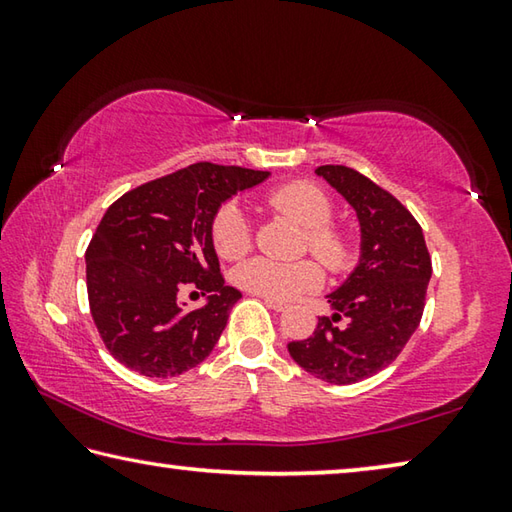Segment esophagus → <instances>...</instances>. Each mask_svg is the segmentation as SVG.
Here are the masks:
<instances>
[{
    "instance_id": "obj_1",
    "label": "esophagus",
    "mask_w": 512,
    "mask_h": 512,
    "mask_svg": "<svg viewBox=\"0 0 512 512\" xmlns=\"http://www.w3.org/2000/svg\"><path fill=\"white\" fill-rule=\"evenodd\" d=\"M264 300V305L266 307H271V309H275V311H284L287 309V302H282V300H275V298H262Z\"/></svg>"
}]
</instances>
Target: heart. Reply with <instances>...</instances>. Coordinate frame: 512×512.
<instances>
[{"label": "heart", "mask_w": 512, "mask_h": 512, "mask_svg": "<svg viewBox=\"0 0 512 512\" xmlns=\"http://www.w3.org/2000/svg\"><path fill=\"white\" fill-rule=\"evenodd\" d=\"M273 210L291 216L307 230V241L311 253L323 262L341 271L352 262V241L345 232L329 225L334 214V205L329 196L318 185L289 183L268 196ZM212 239L216 253L225 259H237L250 248V230L244 210L237 203L223 205L216 214L212 225ZM235 280L257 296L287 300L298 296L302 291L316 289L323 282V271L311 259H298V262H273V259H250L237 266Z\"/></svg>", "instance_id": "obj_1"}]
</instances>
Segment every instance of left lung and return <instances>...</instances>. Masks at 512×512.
<instances>
[{
	"label": "left lung",
	"mask_w": 512,
	"mask_h": 512,
	"mask_svg": "<svg viewBox=\"0 0 512 512\" xmlns=\"http://www.w3.org/2000/svg\"><path fill=\"white\" fill-rule=\"evenodd\" d=\"M316 176L357 214L359 262L325 296L332 316L318 320L309 339L287 348L309 375L345 386L386 368L409 343L422 318L431 257L411 212L363 173L325 164Z\"/></svg>",
	"instance_id": "8db88e82"
}]
</instances>
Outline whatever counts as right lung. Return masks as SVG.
Segmentation results:
<instances>
[{"instance_id": "right-lung-1", "label": "right lung", "mask_w": 512, "mask_h": 512, "mask_svg": "<svg viewBox=\"0 0 512 512\" xmlns=\"http://www.w3.org/2000/svg\"><path fill=\"white\" fill-rule=\"evenodd\" d=\"M268 176L198 162L108 207L85 266L94 325L119 363L167 379L210 357L241 298L219 275L212 225L221 205ZM187 286L208 296L203 308L189 310L179 300Z\"/></svg>"}]
</instances>
